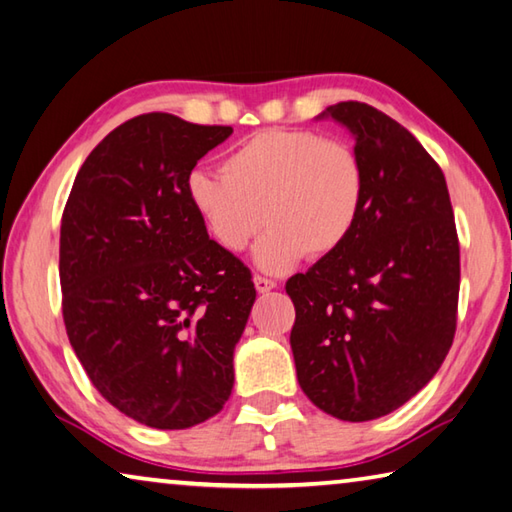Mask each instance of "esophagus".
<instances>
[{
  "instance_id": "obj_1",
  "label": "esophagus",
  "mask_w": 512,
  "mask_h": 512,
  "mask_svg": "<svg viewBox=\"0 0 512 512\" xmlns=\"http://www.w3.org/2000/svg\"><path fill=\"white\" fill-rule=\"evenodd\" d=\"M253 282H255L257 293H268V291H273V288L277 286V282H273V280H266V277H262V275H255V277H253Z\"/></svg>"
}]
</instances>
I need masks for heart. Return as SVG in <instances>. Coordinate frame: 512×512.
Segmentation results:
<instances>
[{"mask_svg": "<svg viewBox=\"0 0 512 512\" xmlns=\"http://www.w3.org/2000/svg\"><path fill=\"white\" fill-rule=\"evenodd\" d=\"M365 194L358 154L306 129H266L226 156L224 174L194 170L185 179L194 215L226 253H244L266 221L253 259L271 275L345 246Z\"/></svg>", "mask_w": 512, "mask_h": 512, "instance_id": "obj_1", "label": "heart"}]
</instances>
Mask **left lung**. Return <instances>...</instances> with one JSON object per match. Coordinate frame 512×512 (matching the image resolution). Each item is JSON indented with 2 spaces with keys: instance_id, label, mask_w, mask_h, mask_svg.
<instances>
[{
  "instance_id": "8db88e82",
  "label": "left lung",
  "mask_w": 512,
  "mask_h": 512,
  "mask_svg": "<svg viewBox=\"0 0 512 512\" xmlns=\"http://www.w3.org/2000/svg\"><path fill=\"white\" fill-rule=\"evenodd\" d=\"M367 194L347 244L286 282L297 383L322 412L371 421L430 383L452 347L459 239L441 167L376 107L338 102Z\"/></svg>"
}]
</instances>
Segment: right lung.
Listing matches in <instances>:
<instances>
[{
    "mask_svg": "<svg viewBox=\"0 0 512 512\" xmlns=\"http://www.w3.org/2000/svg\"><path fill=\"white\" fill-rule=\"evenodd\" d=\"M232 127L127 120L82 163L60 228L64 327L102 398L156 430L221 412L255 304L250 271L208 237L185 179Z\"/></svg>",
    "mask_w": 512,
    "mask_h": 512,
    "instance_id": "add662e5",
    "label": "right lung"
}]
</instances>
